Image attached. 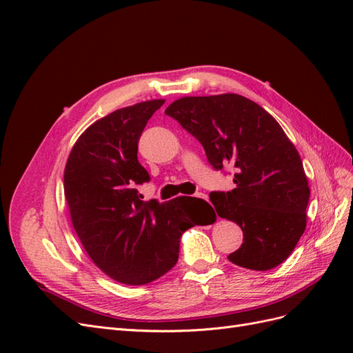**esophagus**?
I'll return each instance as SVG.
<instances>
[{"label":"esophagus","instance_id":"esophagus-1","mask_svg":"<svg viewBox=\"0 0 353 353\" xmlns=\"http://www.w3.org/2000/svg\"><path fill=\"white\" fill-rule=\"evenodd\" d=\"M194 197H197V199H203V200H208V196H206V194H203V193H196V194H194Z\"/></svg>","mask_w":353,"mask_h":353}]
</instances>
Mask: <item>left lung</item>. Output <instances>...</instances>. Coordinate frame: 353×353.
I'll return each instance as SVG.
<instances>
[{
  "label": "left lung",
  "mask_w": 353,
  "mask_h": 353,
  "mask_svg": "<svg viewBox=\"0 0 353 353\" xmlns=\"http://www.w3.org/2000/svg\"><path fill=\"white\" fill-rule=\"evenodd\" d=\"M165 113L197 138L213 168L234 169L236 188L210 193L218 215L243 231L241 248L228 259L254 271L283 263L305 232L311 190L280 123L239 94L183 97Z\"/></svg>",
  "instance_id": "left-lung-1"
}]
</instances>
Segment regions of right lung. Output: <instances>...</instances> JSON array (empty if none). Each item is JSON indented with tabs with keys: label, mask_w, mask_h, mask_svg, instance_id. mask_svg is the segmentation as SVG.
<instances>
[{
	"label": "right lung",
	"mask_w": 353,
	"mask_h": 353,
	"mask_svg": "<svg viewBox=\"0 0 353 353\" xmlns=\"http://www.w3.org/2000/svg\"><path fill=\"white\" fill-rule=\"evenodd\" d=\"M163 103H137L94 122L65 168V197L85 252L105 275L128 285L152 283L172 270L183 232L215 221L201 199L138 197L135 185L150 179L138 162V140Z\"/></svg>",
	"instance_id": "obj_1"
}]
</instances>
